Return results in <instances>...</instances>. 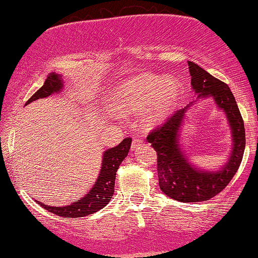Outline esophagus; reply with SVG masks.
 <instances>
[{"instance_id": "1", "label": "esophagus", "mask_w": 258, "mask_h": 258, "mask_svg": "<svg viewBox=\"0 0 258 258\" xmlns=\"http://www.w3.org/2000/svg\"><path fill=\"white\" fill-rule=\"evenodd\" d=\"M144 144V139L143 138H135L132 141V144H131V148H132V150H136V149H138V148H141L142 146H143Z\"/></svg>"}]
</instances>
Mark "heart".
Instances as JSON below:
<instances>
[{"label": "heart", "instance_id": "1", "mask_svg": "<svg viewBox=\"0 0 258 258\" xmlns=\"http://www.w3.org/2000/svg\"><path fill=\"white\" fill-rule=\"evenodd\" d=\"M180 92V85L174 79L137 78L117 91L114 108L122 115L144 112L148 125H155L173 110Z\"/></svg>", "mask_w": 258, "mask_h": 258}]
</instances>
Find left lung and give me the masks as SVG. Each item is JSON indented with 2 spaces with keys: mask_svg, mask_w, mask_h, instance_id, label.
Returning a JSON list of instances; mask_svg holds the SVG:
<instances>
[{
  "mask_svg": "<svg viewBox=\"0 0 258 258\" xmlns=\"http://www.w3.org/2000/svg\"><path fill=\"white\" fill-rule=\"evenodd\" d=\"M191 75V87L198 98L214 97L218 108L226 112L233 136V150L228 162L221 170L200 171L191 166L180 152L178 133L189 104L174 111L161 126L152 130L148 142L158 155L160 189L167 197L182 203H199L220 194L232 180L241 164L245 150V127L238 104L227 84L216 79L193 61H188Z\"/></svg>",
  "mask_w": 258,
  "mask_h": 258,
  "instance_id": "left-lung-1",
  "label": "left lung"
}]
</instances>
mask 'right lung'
<instances>
[{"instance_id": "obj_1", "label": "right lung", "mask_w": 258, "mask_h": 258, "mask_svg": "<svg viewBox=\"0 0 258 258\" xmlns=\"http://www.w3.org/2000/svg\"><path fill=\"white\" fill-rule=\"evenodd\" d=\"M63 87V81H61V76L57 74L52 73L47 76L46 81L40 90L36 91L31 96V98L26 102V104L34 102V100L44 98V97L51 96L54 92H59ZM131 138H125L117 147L110 148L104 153L103 155L102 168L98 178L96 180V184L91 189L90 193L82 199L74 201L72 205L57 207V206H46L37 201L43 209L47 211L52 212V214L60 216L64 218H78L85 217V216L92 215L94 212L99 211L103 209L106 204H109L112 194H114V186H115V177H116V171L123 159L126 158L128 154L130 148H131Z\"/></svg>"}]
</instances>
